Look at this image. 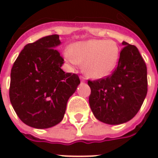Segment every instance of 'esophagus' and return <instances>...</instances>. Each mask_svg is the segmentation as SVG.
Instances as JSON below:
<instances>
[{
	"label": "esophagus",
	"mask_w": 158,
	"mask_h": 158,
	"mask_svg": "<svg viewBox=\"0 0 158 158\" xmlns=\"http://www.w3.org/2000/svg\"><path fill=\"white\" fill-rule=\"evenodd\" d=\"M80 79H81L82 82H85V78L84 76H80Z\"/></svg>",
	"instance_id": "esophagus-1"
}]
</instances>
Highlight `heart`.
Segmentation results:
<instances>
[{
    "label": "heart",
    "mask_w": 158,
    "mask_h": 158,
    "mask_svg": "<svg viewBox=\"0 0 158 158\" xmlns=\"http://www.w3.org/2000/svg\"><path fill=\"white\" fill-rule=\"evenodd\" d=\"M120 48L112 40H89L78 42L65 52V59L70 65L83 62L82 70L91 79L109 75L118 62Z\"/></svg>",
    "instance_id": "b5f03b06"
}]
</instances>
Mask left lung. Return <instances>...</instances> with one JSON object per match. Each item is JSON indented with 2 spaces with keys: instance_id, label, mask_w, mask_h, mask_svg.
Listing matches in <instances>:
<instances>
[{
  "instance_id": "left-lung-1",
  "label": "left lung",
  "mask_w": 158,
  "mask_h": 158,
  "mask_svg": "<svg viewBox=\"0 0 158 158\" xmlns=\"http://www.w3.org/2000/svg\"><path fill=\"white\" fill-rule=\"evenodd\" d=\"M118 63L112 74L88 80L89 106L101 122L120 124L139 112L147 94L146 62L135 45L123 41Z\"/></svg>"
}]
</instances>
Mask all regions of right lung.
<instances>
[{"mask_svg":"<svg viewBox=\"0 0 158 158\" xmlns=\"http://www.w3.org/2000/svg\"><path fill=\"white\" fill-rule=\"evenodd\" d=\"M60 44L58 35L27 44L11 70L12 107L22 122L35 129L62 121L69 97L80 83L78 74L61 69L64 60L55 49Z\"/></svg>","mask_w":158,"mask_h":158,"instance_id":"right-lung-1","label":"right lung"}]
</instances>
